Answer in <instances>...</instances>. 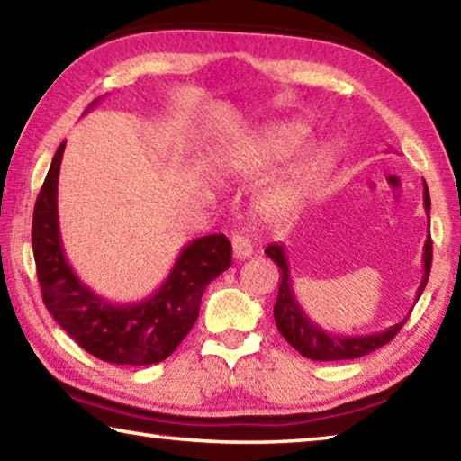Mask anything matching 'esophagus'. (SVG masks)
<instances>
[{
    "mask_svg": "<svg viewBox=\"0 0 461 461\" xmlns=\"http://www.w3.org/2000/svg\"><path fill=\"white\" fill-rule=\"evenodd\" d=\"M231 248H233V256H236L238 260H246L254 252L252 244H249V240L246 236H233Z\"/></svg>",
    "mask_w": 461,
    "mask_h": 461,
    "instance_id": "obj_1",
    "label": "esophagus"
}]
</instances>
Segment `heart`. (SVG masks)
<instances>
[{
  "label": "heart",
  "instance_id": "1",
  "mask_svg": "<svg viewBox=\"0 0 461 461\" xmlns=\"http://www.w3.org/2000/svg\"><path fill=\"white\" fill-rule=\"evenodd\" d=\"M309 128L299 122H278L238 138L217 154L225 176L258 181L307 142ZM333 156L321 148H305L272 178L256 197V215L264 223H286L301 212L330 175Z\"/></svg>",
  "mask_w": 461,
  "mask_h": 461
}]
</instances>
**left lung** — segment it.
<instances>
[{
  "label": "left lung",
  "instance_id": "1",
  "mask_svg": "<svg viewBox=\"0 0 461 461\" xmlns=\"http://www.w3.org/2000/svg\"><path fill=\"white\" fill-rule=\"evenodd\" d=\"M423 205L429 217L431 212V197H429L427 183L423 185ZM268 258L275 260L280 272V285H278V296L275 303V321L283 338L291 343V346L299 352L303 357L315 362H338V360H356L366 354L374 352L394 338L401 331V327L407 323V317L393 327H388L384 331L370 333V335H343V333H331L327 330H321L317 323L311 321L305 311L299 305L296 296L293 293V280L291 270H288V258L285 252V244H270L267 249ZM431 260H433V241L431 233L425 240L423 248V278L417 288L415 303L419 296L423 294L429 272H431ZM411 315V311H409Z\"/></svg>",
  "mask_w": 461,
  "mask_h": 461
}]
</instances>
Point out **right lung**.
Listing matches in <instances>:
<instances>
[{"label":"right lung","mask_w":461,"mask_h":461,"mask_svg":"<svg viewBox=\"0 0 461 461\" xmlns=\"http://www.w3.org/2000/svg\"><path fill=\"white\" fill-rule=\"evenodd\" d=\"M62 152L65 142L50 162L32 220L34 262L46 309L85 352L99 360L120 366L167 360L197 321L207 285L230 268V240L212 233L189 241L165 283L142 301L104 299L75 275L62 248L57 203Z\"/></svg>","instance_id":"obj_1"}]
</instances>
